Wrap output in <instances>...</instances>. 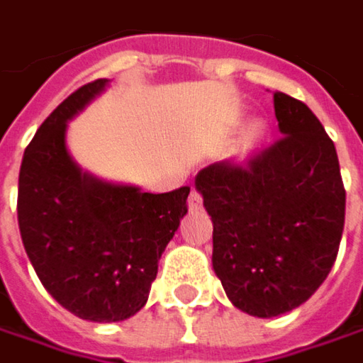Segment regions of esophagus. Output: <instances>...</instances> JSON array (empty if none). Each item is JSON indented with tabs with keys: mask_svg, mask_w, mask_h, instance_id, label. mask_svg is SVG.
I'll use <instances>...</instances> for the list:
<instances>
[{
	"mask_svg": "<svg viewBox=\"0 0 363 363\" xmlns=\"http://www.w3.org/2000/svg\"><path fill=\"white\" fill-rule=\"evenodd\" d=\"M201 205H203L201 195H199L197 191H191V195H189V209H191V211H199Z\"/></svg>",
	"mask_w": 363,
	"mask_h": 363,
	"instance_id": "obj_1",
	"label": "esophagus"
}]
</instances>
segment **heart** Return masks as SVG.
I'll use <instances>...</instances> for the list:
<instances>
[{
  "mask_svg": "<svg viewBox=\"0 0 363 363\" xmlns=\"http://www.w3.org/2000/svg\"><path fill=\"white\" fill-rule=\"evenodd\" d=\"M266 135V123L262 119H252L247 125H245L242 140H240V154L247 156L250 152H254L258 148L262 140Z\"/></svg>",
  "mask_w": 363,
  "mask_h": 363,
  "instance_id": "heart-1",
  "label": "heart"
}]
</instances>
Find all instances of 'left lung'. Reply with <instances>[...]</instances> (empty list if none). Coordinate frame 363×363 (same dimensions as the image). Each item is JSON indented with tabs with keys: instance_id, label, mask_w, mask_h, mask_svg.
<instances>
[{
	"instance_id": "1",
	"label": "left lung",
	"mask_w": 363,
	"mask_h": 363,
	"mask_svg": "<svg viewBox=\"0 0 363 363\" xmlns=\"http://www.w3.org/2000/svg\"><path fill=\"white\" fill-rule=\"evenodd\" d=\"M282 138L245 166L215 162L195 189L213 221V270L233 307L270 319L333 268L345 223L335 144L307 105L274 93Z\"/></svg>"
}]
</instances>
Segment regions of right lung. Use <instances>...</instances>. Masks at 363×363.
Returning a JSON list of instances; mask_svg holds the SVG:
<instances>
[{
  "instance_id": "add662e5",
  "label": "right lung",
  "mask_w": 363,
  "mask_h": 363,
  "mask_svg": "<svg viewBox=\"0 0 363 363\" xmlns=\"http://www.w3.org/2000/svg\"><path fill=\"white\" fill-rule=\"evenodd\" d=\"M109 79L77 89L26 148L18 223L26 254L58 305L95 323H118L148 303L158 262L186 215L189 186L144 193L99 179L72 158L67 132Z\"/></svg>"
}]
</instances>
